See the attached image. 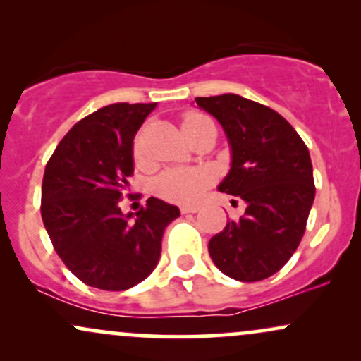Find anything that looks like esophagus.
Returning a JSON list of instances; mask_svg holds the SVG:
<instances>
[{
	"label": "esophagus",
	"mask_w": 361,
	"mask_h": 361,
	"mask_svg": "<svg viewBox=\"0 0 361 361\" xmlns=\"http://www.w3.org/2000/svg\"><path fill=\"white\" fill-rule=\"evenodd\" d=\"M181 214H197L198 209L197 207H181Z\"/></svg>",
	"instance_id": "1"
}]
</instances>
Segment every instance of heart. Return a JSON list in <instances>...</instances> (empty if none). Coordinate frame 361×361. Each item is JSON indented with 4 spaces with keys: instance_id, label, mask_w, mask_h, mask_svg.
Returning a JSON list of instances; mask_svg holds the SVG:
<instances>
[{
    "instance_id": "heart-1",
    "label": "heart",
    "mask_w": 361,
    "mask_h": 361,
    "mask_svg": "<svg viewBox=\"0 0 361 361\" xmlns=\"http://www.w3.org/2000/svg\"><path fill=\"white\" fill-rule=\"evenodd\" d=\"M181 127H183L186 137L192 140L204 132H214L215 123L212 118L207 117L200 111H186L181 118ZM134 159L137 164L146 163V146H144V134L139 132L134 139ZM212 185V173L204 168H169L161 173L152 183V190L157 197L164 200L173 202V204L190 205L195 204L204 192Z\"/></svg>"
}]
</instances>
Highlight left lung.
Returning a JSON list of instances; mask_svg holds the SVG:
<instances>
[{
    "instance_id": "obj_1",
    "label": "left lung",
    "mask_w": 361,
    "mask_h": 361,
    "mask_svg": "<svg viewBox=\"0 0 361 361\" xmlns=\"http://www.w3.org/2000/svg\"><path fill=\"white\" fill-rule=\"evenodd\" d=\"M195 102L219 120L233 152L219 190L247 205L239 221H227L210 239V258L234 280L268 279L292 258L305 233L316 197L309 149L270 106L233 93Z\"/></svg>"
}]
</instances>
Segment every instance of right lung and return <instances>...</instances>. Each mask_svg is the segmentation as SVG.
Instances as JSON below:
<instances>
[{"label": "right lung", "mask_w": 361, "mask_h": 361, "mask_svg": "<svg viewBox=\"0 0 361 361\" xmlns=\"http://www.w3.org/2000/svg\"><path fill=\"white\" fill-rule=\"evenodd\" d=\"M156 103H114L85 117L45 166L42 221L54 250L90 287L120 292L156 268L166 226L180 209L159 198L132 219L120 200L134 175L132 146Z\"/></svg>", "instance_id": "obj_1"}]
</instances>
